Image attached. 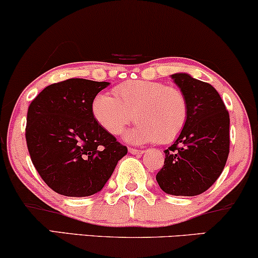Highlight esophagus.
<instances>
[{"label": "esophagus", "instance_id": "obj_1", "mask_svg": "<svg viewBox=\"0 0 258 258\" xmlns=\"http://www.w3.org/2000/svg\"><path fill=\"white\" fill-rule=\"evenodd\" d=\"M130 153H132V155H143L145 151L144 150H138V149H133V148H130L128 149Z\"/></svg>", "mask_w": 258, "mask_h": 258}]
</instances>
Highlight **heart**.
Here are the masks:
<instances>
[{
	"label": "heart",
	"mask_w": 258,
	"mask_h": 258,
	"mask_svg": "<svg viewBox=\"0 0 258 258\" xmlns=\"http://www.w3.org/2000/svg\"><path fill=\"white\" fill-rule=\"evenodd\" d=\"M113 95L100 93L91 102V114L107 133L118 136L133 120L125 138L135 144L157 140L168 144L181 135L188 119L184 93L162 82L135 80L120 83Z\"/></svg>",
	"instance_id": "1"
}]
</instances>
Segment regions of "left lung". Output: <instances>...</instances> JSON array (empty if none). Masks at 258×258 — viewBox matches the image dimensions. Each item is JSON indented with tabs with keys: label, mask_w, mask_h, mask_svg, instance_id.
Here are the masks:
<instances>
[{
	"label": "left lung",
	"mask_w": 258,
	"mask_h": 258,
	"mask_svg": "<svg viewBox=\"0 0 258 258\" xmlns=\"http://www.w3.org/2000/svg\"><path fill=\"white\" fill-rule=\"evenodd\" d=\"M188 101L183 131L165 150L164 165L156 175L159 187L176 197H195L219 177L230 152V115L210 83L188 74L171 75Z\"/></svg>",
	"instance_id": "left-lung-1"
}]
</instances>
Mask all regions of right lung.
Here are the masks:
<instances>
[{"label": "right lung", "instance_id": "add662e5", "mask_svg": "<svg viewBox=\"0 0 258 258\" xmlns=\"http://www.w3.org/2000/svg\"><path fill=\"white\" fill-rule=\"evenodd\" d=\"M108 84L70 78L45 88L28 107L29 156L40 177L58 194L82 198L97 193L127 153L91 114L94 97Z\"/></svg>", "mask_w": 258, "mask_h": 258}]
</instances>
